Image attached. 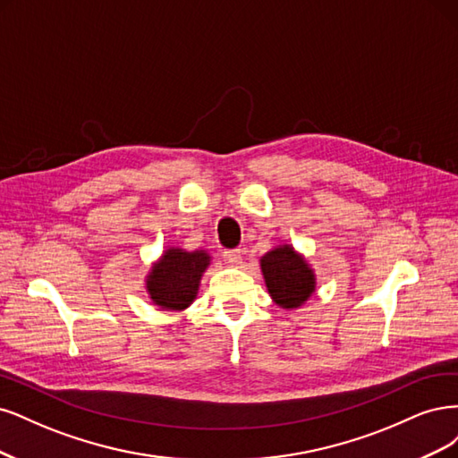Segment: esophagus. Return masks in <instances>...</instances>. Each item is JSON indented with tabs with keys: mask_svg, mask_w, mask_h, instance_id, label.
<instances>
[{
	"mask_svg": "<svg viewBox=\"0 0 458 458\" xmlns=\"http://www.w3.org/2000/svg\"><path fill=\"white\" fill-rule=\"evenodd\" d=\"M223 257L228 264H232V267H238V264L242 262V249H226Z\"/></svg>",
	"mask_w": 458,
	"mask_h": 458,
	"instance_id": "obj_1",
	"label": "esophagus"
}]
</instances>
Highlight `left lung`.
<instances>
[{
	"instance_id": "8db88e82",
	"label": "left lung",
	"mask_w": 458,
	"mask_h": 458,
	"mask_svg": "<svg viewBox=\"0 0 458 458\" xmlns=\"http://www.w3.org/2000/svg\"><path fill=\"white\" fill-rule=\"evenodd\" d=\"M260 270L272 301L282 308H299L316 291L314 270L291 245L268 250L260 259Z\"/></svg>"
}]
</instances>
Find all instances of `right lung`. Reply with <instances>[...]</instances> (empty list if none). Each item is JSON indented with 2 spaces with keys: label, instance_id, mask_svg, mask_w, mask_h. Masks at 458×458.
Here are the masks:
<instances>
[{
  "label": "right lung",
  "instance_id": "1",
  "mask_svg": "<svg viewBox=\"0 0 458 458\" xmlns=\"http://www.w3.org/2000/svg\"><path fill=\"white\" fill-rule=\"evenodd\" d=\"M211 264L205 250L169 247L146 276V291L154 304L164 310H184L198 297L203 272Z\"/></svg>",
  "mask_w": 458,
  "mask_h": 458
}]
</instances>
